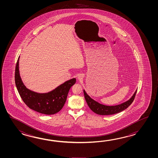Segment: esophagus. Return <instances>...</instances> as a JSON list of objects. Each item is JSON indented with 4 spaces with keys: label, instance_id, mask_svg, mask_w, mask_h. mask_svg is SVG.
<instances>
[{
    "label": "esophagus",
    "instance_id": "1",
    "mask_svg": "<svg viewBox=\"0 0 158 158\" xmlns=\"http://www.w3.org/2000/svg\"><path fill=\"white\" fill-rule=\"evenodd\" d=\"M84 77V76H83V75L82 74H80L79 76H78V80H82V78Z\"/></svg>",
    "mask_w": 158,
    "mask_h": 158
}]
</instances>
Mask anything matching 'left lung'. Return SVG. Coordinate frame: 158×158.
<instances>
[{
	"instance_id": "8db88e82",
	"label": "left lung",
	"mask_w": 158,
	"mask_h": 158,
	"mask_svg": "<svg viewBox=\"0 0 158 158\" xmlns=\"http://www.w3.org/2000/svg\"><path fill=\"white\" fill-rule=\"evenodd\" d=\"M137 91L134 93L132 97L129 101L125 102L124 103L114 106H107L98 103L97 102L91 99L84 90V96L85 100L86 101L88 106L92 111L95 114L100 115H110V114H116L121 111H124L132 103L135 97Z\"/></svg>"
}]
</instances>
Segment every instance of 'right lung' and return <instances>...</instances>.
<instances>
[{
  "mask_svg": "<svg viewBox=\"0 0 158 158\" xmlns=\"http://www.w3.org/2000/svg\"><path fill=\"white\" fill-rule=\"evenodd\" d=\"M19 60L16 65L15 80L17 90L23 101L28 107L39 113L53 114L60 111L67 100L69 90L76 83V78L61 84L50 93L39 94L27 89L21 80L19 71Z\"/></svg>",
  "mask_w": 158,
  "mask_h": 158,
  "instance_id": "right-lung-1",
  "label": "right lung"
}]
</instances>
